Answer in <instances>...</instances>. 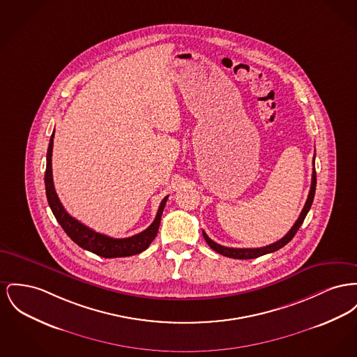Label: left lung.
Returning <instances> with one entry per match:
<instances>
[{"label": "left lung", "instance_id": "obj_1", "mask_svg": "<svg viewBox=\"0 0 357 357\" xmlns=\"http://www.w3.org/2000/svg\"><path fill=\"white\" fill-rule=\"evenodd\" d=\"M315 159V155H314ZM314 159H313V165H314ZM315 185H317V176H315V167L313 168V175H312V186H310V191H309V195H307V199H306V204L303 206V209L301 211L298 220L295 221V224L293 225V228L290 231H287V234L284 237H282L279 241L270 244V245H266V247H261V248H228V247H222L217 243H214L213 240H210L209 236L204 233V238L206 240V243L209 244L210 248L213 251L218 252L220 255H224L227 257H231V259H255V257H259V256H263V255H267V253H271V252L278 251L280 248H283L287 243H290L293 240L295 233L299 229V227L302 225L306 214L309 213V210L312 208V204H313V199H314L315 194Z\"/></svg>", "mask_w": 357, "mask_h": 357}]
</instances>
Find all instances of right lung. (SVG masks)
I'll return each instance as SVG.
<instances>
[{"label": "right lung", "mask_w": 357, "mask_h": 357, "mask_svg": "<svg viewBox=\"0 0 357 357\" xmlns=\"http://www.w3.org/2000/svg\"><path fill=\"white\" fill-rule=\"evenodd\" d=\"M54 133H55V130H54ZM54 133L51 135L50 146L47 149V167H45V175H44L45 194H47V201H48L50 208L52 210L56 221L61 224L63 231L67 233V236L86 251L93 252L101 257H107V259L126 257V256H132V255H137L140 252L146 251L149 247V244L152 243V240L158 234L162 213L166 206L168 195L165 197L163 201L160 202V206H159L153 222L148 227L146 231H140L132 237L113 238V237H109L106 234L87 228L82 222H79L78 220L71 217L64 210L63 205L61 204L55 188H54L52 165H51Z\"/></svg>", "instance_id": "right-lung-1"}]
</instances>
